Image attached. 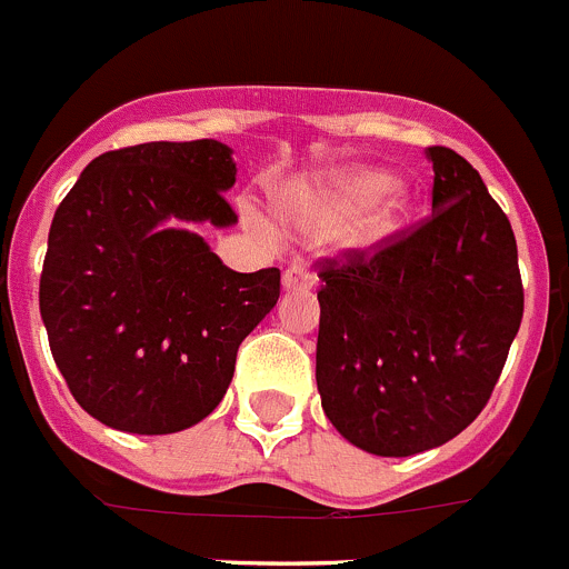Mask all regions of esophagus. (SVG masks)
<instances>
[{"label":"esophagus","mask_w":569,"mask_h":569,"mask_svg":"<svg viewBox=\"0 0 569 569\" xmlns=\"http://www.w3.org/2000/svg\"><path fill=\"white\" fill-rule=\"evenodd\" d=\"M317 284V273L305 264H290L284 270V288L288 290H310Z\"/></svg>","instance_id":"esophagus-1"}]
</instances>
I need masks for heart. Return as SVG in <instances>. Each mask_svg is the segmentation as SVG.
I'll return each mask as SVG.
<instances>
[{
	"mask_svg": "<svg viewBox=\"0 0 569 569\" xmlns=\"http://www.w3.org/2000/svg\"><path fill=\"white\" fill-rule=\"evenodd\" d=\"M279 210L305 230L325 232L342 224L348 241L373 247L400 230L409 212V196L373 169H339L317 181H302L279 196Z\"/></svg>",
	"mask_w": 569,
	"mask_h": 569,
	"instance_id": "b5f03b06",
	"label": "heart"
}]
</instances>
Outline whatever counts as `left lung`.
I'll return each instance as SVG.
<instances>
[{
	"mask_svg": "<svg viewBox=\"0 0 569 569\" xmlns=\"http://www.w3.org/2000/svg\"><path fill=\"white\" fill-rule=\"evenodd\" d=\"M431 216L319 261L317 386L339 435L380 458L458 437L492 397L523 317L516 232L478 169L429 146Z\"/></svg>",
	"mask_w": 569,
	"mask_h": 569,
	"instance_id": "left-lung-1",
	"label": "left lung"
}]
</instances>
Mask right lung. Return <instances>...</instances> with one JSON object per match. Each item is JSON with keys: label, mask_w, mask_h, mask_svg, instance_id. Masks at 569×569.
Wrapping results in <instances>:
<instances>
[{"label": "right lung", "mask_w": 569, "mask_h": 569, "mask_svg": "<svg viewBox=\"0 0 569 569\" xmlns=\"http://www.w3.org/2000/svg\"><path fill=\"white\" fill-rule=\"evenodd\" d=\"M218 140L126 146L82 169L53 212L40 313L53 362L94 420L172 435L216 409L238 345L279 302V267L236 273L198 232L236 224Z\"/></svg>", "instance_id": "1"}]
</instances>
